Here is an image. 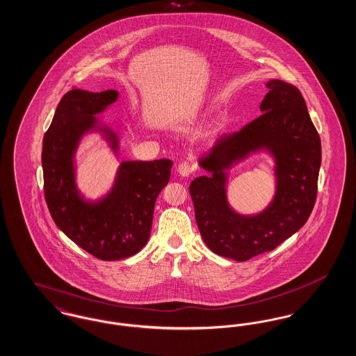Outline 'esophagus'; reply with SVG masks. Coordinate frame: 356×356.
<instances>
[{
  "label": "esophagus",
  "mask_w": 356,
  "mask_h": 356,
  "mask_svg": "<svg viewBox=\"0 0 356 356\" xmlns=\"http://www.w3.org/2000/svg\"><path fill=\"white\" fill-rule=\"evenodd\" d=\"M193 170H195V164H193L191 160H183V161L179 164V167H177L179 175H180V176H184V177H188Z\"/></svg>",
  "instance_id": "obj_1"
}]
</instances>
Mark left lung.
<instances>
[{
    "mask_svg": "<svg viewBox=\"0 0 356 356\" xmlns=\"http://www.w3.org/2000/svg\"><path fill=\"white\" fill-rule=\"evenodd\" d=\"M266 86L263 113L240 131L221 136L200 161L211 176L196 177L189 186L204 243L215 254L236 261L272 251L292 236L308 220L316 202L322 145L305 99L296 86L282 80ZM260 147L277 159V195L261 214L243 217L227 205L223 170Z\"/></svg>",
    "mask_w": 356,
    "mask_h": 356,
    "instance_id": "8db88e82",
    "label": "left lung"
}]
</instances>
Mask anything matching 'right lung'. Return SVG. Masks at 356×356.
<instances>
[{
    "instance_id": "add662e5",
    "label": "right lung",
    "mask_w": 356,
    "mask_h": 356,
    "mask_svg": "<svg viewBox=\"0 0 356 356\" xmlns=\"http://www.w3.org/2000/svg\"><path fill=\"white\" fill-rule=\"evenodd\" d=\"M113 89L93 93L72 88L58 102L42 140L44 193L56 225L88 254L120 260L141 251L152 227L153 208L170 181L172 161H122L115 186L97 203L85 202L74 183L73 153L95 115L118 100ZM118 148L116 135L104 129Z\"/></svg>"
}]
</instances>
